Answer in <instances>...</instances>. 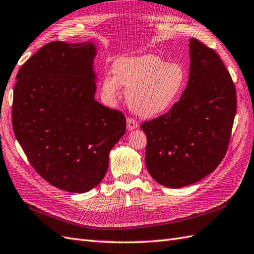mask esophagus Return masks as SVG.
Segmentation results:
<instances>
[{"mask_svg":"<svg viewBox=\"0 0 254 254\" xmlns=\"http://www.w3.org/2000/svg\"><path fill=\"white\" fill-rule=\"evenodd\" d=\"M138 127V122L136 121L134 118H131V117H127V127L129 131H132L134 128H137Z\"/></svg>","mask_w":254,"mask_h":254,"instance_id":"1","label":"esophagus"}]
</instances>
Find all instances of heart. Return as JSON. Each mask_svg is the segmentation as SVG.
I'll return each instance as SVG.
<instances>
[{
    "instance_id": "b5f03b06",
    "label": "heart",
    "mask_w": 254,
    "mask_h": 254,
    "mask_svg": "<svg viewBox=\"0 0 254 254\" xmlns=\"http://www.w3.org/2000/svg\"><path fill=\"white\" fill-rule=\"evenodd\" d=\"M114 71L115 76L104 77V92L116 97L120 86L128 89V106L141 117L166 112L176 101L186 80L185 70L179 64L166 63L154 55L121 58L115 62Z\"/></svg>"
}]
</instances>
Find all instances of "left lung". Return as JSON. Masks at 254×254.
I'll list each match as a JSON object with an SVG mask.
<instances>
[{
	"label": "left lung",
	"mask_w": 254,
	"mask_h": 254,
	"mask_svg": "<svg viewBox=\"0 0 254 254\" xmlns=\"http://www.w3.org/2000/svg\"><path fill=\"white\" fill-rule=\"evenodd\" d=\"M190 76L180 100L167 113L141 123L146 166L160 185L187 187L212 173L230 144L237 99L220 56L190 40Z\"/></svg>",
	"instance_id": "obj_1"
}]
</instances>
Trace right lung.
<instances>
[{"instance_id":"add662e5","label":"right lung","mask_w":254,"mask_h":254,"mask_svg":"<svg viewBox=\"0 0 254 254\" xmlns=\"http://www.w3.org/2000/svg\"><path fill=\"white\" fill-rule=\"evenodd\" d=\"M92 43L45 45L19 69L12 97L16 138L48 184L88 192L106 175L126 117L94 100Z\"/></svg>"}]
</instances>
